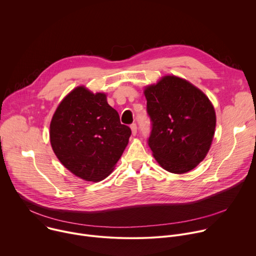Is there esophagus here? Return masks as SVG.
Here are the masks:
<instances>
[{"mask_svg": "<svg viewBox=\"0 0 256 256\" xmlns=\"http://www.w3.org/2000/svg\"><path fill=\"white\" fill-rule=\"evenodd\" d=\"M130 130H132V136H136V124H130Z\"/></svg>", "mask_w": 256, "mask_h": 256, "instance_id": "obj_1", "label": "esophagus"}]
</instances>
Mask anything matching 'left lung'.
Wrapping results in <instances>:
<instances>
[{"instance_id": "left-lung-1", "label": "left lung", "mask_w": 256, "mask_h": 256, "mask_svg": "<svg viewBox=\"0 0 256 256\" xmlns=\"http://www.w3.org/2000/svg\"><path fill=\"white\" fill-rule=\"evenodd\" d=\"M152 122L148 144L165 170L182 174L206 156L214 134L216 114L208 98L184 79L165 76L144 89Z\"/></svg>"}]
</instances>
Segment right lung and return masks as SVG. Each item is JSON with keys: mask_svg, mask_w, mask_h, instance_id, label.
I'll list each match as a JSON object with an SVG mask.
<instances>
[{"mask_svg": "<svg viewBox=\"0 0 256 256\" xmlns=\"http://www.w3.org/2000/svg\"><path fill=\"white\" fill-rule=\"evenodd\" d=\"M50 144L60 163L76 176L97 182L122 157L132 130L122 124L104 93L75 88L60 103L50 122Z\"/></svg>", "mask_w": 256, "mask_h": 256, "instance_id": "add662e5", "label": "right lung"}]
</instances>
